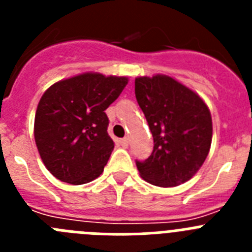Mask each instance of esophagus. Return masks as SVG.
I'll use <instances>...</instances> for the list:
<instances>
[{"label":"esophagus","instance_id":"obj_1","mask_svg":"<svg viewBox=\"0 0 252 252\" xmlns=\"http://www.w3.org/2000/svg\"><path fill=\"white\" fill-rule=\"evenodd\" d=\"M128 141H130V140H128V137H124V139L120 140V145H121L122 148H127Z\"/></svg>","mask_w":252,"mask_h":252}]
</instances>
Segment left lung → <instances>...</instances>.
<instances>
[{
    "label": "left lung",
    "mask_w": 252,
    "mask_h": 252,
    "mask_svg": "<svg viewBox=\"0 0 252 252\" xmlns=\"http://www.w3.org/2000/svg\"><path fill=\"white\" fill-rule=\"evenodd\" d=\"M135 95L149 124L154 149L136 160L142 179L158 187H177L199 170L212 142V117L203 99L168 75L139 77Z\"/></svg>",
    "instance_id": "1"
}]
</instances>
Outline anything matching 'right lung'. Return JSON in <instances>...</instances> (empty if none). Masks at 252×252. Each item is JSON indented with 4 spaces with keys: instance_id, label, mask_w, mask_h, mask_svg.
Masks as SVG:
<instances>
[{
    "instance_id": "right-lung-1",
    "label": "right lung",
    "mask_w": 252,
    "mask_h": 252,
    "mask_svg": "<svg viewBox=\"0 0 252 252\" xmlns=\"http://www.w3.org/2000/svg\"><path fill=\"white\" fill-rule=\"evenodd\" d=\"M126 77L84 73L54 83L37 104L34 136L51 174L65 183L98 178L115 144L104 111L127 84Z\"/></svg>"
}]
</instances>
